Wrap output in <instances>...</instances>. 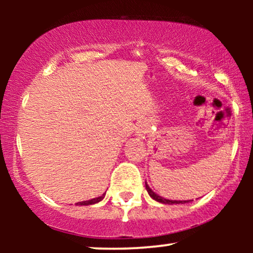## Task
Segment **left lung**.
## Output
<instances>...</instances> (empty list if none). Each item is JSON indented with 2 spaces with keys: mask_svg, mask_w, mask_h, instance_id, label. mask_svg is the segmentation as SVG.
Instances as JSON below:
<instances>
[{
  "mask_svg": "<svg viewBox=\"0 0 253 253\" xmlns=\"http://www.w3.org/2000/svg\"><path fill=\"white\" fill-rule=\"evenodd\" d=\"M145 185H146V190L147 193H149V195L152 197L153 200H156V201L158 202H162V203H165V205H173V203H185V202H189V201H172V200H168V199H163V197H161L159 195H157L156 193H153V190L150 189V187L147 185V183H145Z\"/></svg>",
  "mask_w": 253,
  "mask_h": 253,
  "instance_id": "1",
  "label": "left lung"
}]
</instances>
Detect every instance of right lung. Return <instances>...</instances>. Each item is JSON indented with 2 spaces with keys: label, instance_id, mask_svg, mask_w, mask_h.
<instances>
[{
  "label": "right lung",
  "instance_id": "obj_1",
  "mask_svg": "<svg viewBox=\"0 0 253 253\" xmlns=\"http://www.w3.org/2000/svg\"><path fill=\"white\" fill-rule=\"evenodd\" d=\"M104 195H106V194H103L102 196H100V197H96V199H92V200H89V201H83V202H78V205H81V206H88V205H94V203H97V202H100L101 200L103 199L104 197Z\"/></svg>",
  "mask_w": 253,
  "mask_h": 253
}]
</instances>
